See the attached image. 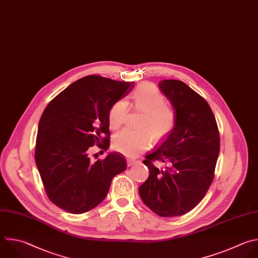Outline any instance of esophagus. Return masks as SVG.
Segmentation results:
<instances>
[{
  "instance_id": "34e87169",
  "label": "esophagus",
  "mask_w": 258,
  "mask_h": 258,
  "mask_svg": "<svg viewBox=\"0 0 258 258\" xmlns=\"http://www.w3.org/2000/svg\"><path fill=\"white\" fill-rule=\"evenodd\" d=\"M137 162H138V161L133 160V159H127V160H126V163H127V166H128V167H131V166L135 165Z\"/></svg>"
}]
</instances>
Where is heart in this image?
<instances>
[{
    "mask_svg": "<svg viewBox=\"0 0 258 258\" xmlns=\"http://www.w3.org/2000/svg\"><path fill=\"white\" fill-rule=\"evenodd\" d=\"M167 104L166 97L151 84H143L133 92L130 105L144 111L140 119V130L124 128L112 141L113 149L127 157H137L144 152L153 139L160 142L172 133L176 125L174 110ZM128 105L124 100L116 101L108 112L110 130H118L125 121Z\"/></svg>",
    "mask_w": 258,
    "mask_h": 258,
    "instance_id": "b5f03b06",
    "label": "heart"
}]
</instances>
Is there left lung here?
<instances>
[{"label":"left lung","mask_w":258,"mask_h":258,"mask_svg":"<svg viewBox=\"0 0 258 258\" xmlns=\"http://www.w3.org/2000/svg\"><path fill=\"white\" fill-rule=\"evenodd\" d=\"M158 87L174 108L176 125L156 151L145 158L148 179L139 187L144 204L160 217H177L196 208L208 192L220 153L215 115L205 98L178 80ZM169 165L159 170L153 162Z\"/></svg>","instance_id":"1"}]
</instances>
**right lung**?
<instances>
[{"label": "right lung", "instance_id": "add662e5", "mask_svg": "<svg viewBox=\"0 0 258 258\" xmlns=\"http://www.w3.org/2000/svg\"><path fill=\"white\" fill-rule=\"evenodd\" d=\"M134 82L101 76L84 77L56 95L38 124L35 162L52 204L72 214H83L106 197L112 178L126 168L124 157L112 153L96 162L91 147L109 146L108 112L126 96Z\"/></svg>", "mask_w": 258, "mask_h": 258}]
</instances>
